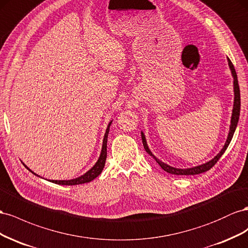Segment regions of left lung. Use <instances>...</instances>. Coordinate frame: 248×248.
I'll return each mask as SVG.
<instances>
[{"mask_svg":"<svg viewBox=\"0 0 248 248\" xmlns=\"http://www.w3.org/2000/svg\"><path fill=\"white\" fill-rule=\"evenodd\" d=\"M229 61V65L230 68L232 70V75L234 77V91H235V100H234V109H232V120H231V128H230V133H229V136L228 139H226V142L223 146L222 150L220 151L216 157L214 159H212L211 161L207 162L206 164H202L200 166H196L193 168H188V169H179V168H174L169 166L163 162L159 161L157 158L155 157V155L152 154V152L150 151V148H148L147 144H146V140H145V136L143 135V133H141V138H142V143L144 146V150L146 151V153L148 155H151L152 157L155 160V162L162 167V169H164V170L168 173H171V174H178V175H190V174H199V173H202V172H206L208 171L209 169H211L213 167L216 163L217 161L220 159L221 155H223V153L226 151V148H228L231 140L232 138V135H234L235 130H236V126L238 124V120H239V115H240V106H241V102H240V89H239V85H238V79H237V74H236V70L234 65H232V61L228 58Z\"/></svg>","mask_w":248,"mask_h":248,"instance_id":"left-lung-1","label":"left lung"}]
</instances>
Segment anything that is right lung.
Returning a JSON list of instances; mask_svg holds the SVG:
<instances>
[{"label":"right lung","instance_id":"obj_1","mask_svg":"<svg viewBox=\"0 0 248 248\" xmlns=\"http://www.w3.org/2000/svg\"><path fill=\"white\" fill-rule=\"evenodd\" d=\"M112 122L109 123V125L107 130H106V133H105V137H104V140H103V147H102V153H101V155L100 158H98L97 162L95 163V165L90 169V170H88L86 173L83 174L82 176H80V178H77V179H74V180H68V181H55V180H51L49 182L52 183H55V184H58V185H68V186H72V185H79V184H84V183H88V182H91L93 180H94L97 175H100L103 168L105 166V162H106V159H107V138H108V134H109V126L111 124ZM27 167V166H26ZM27 169H29L27 167ZM30 170V169H29ZM31 171V170H30ZM32 173H34L33 171H31ZM36 174V173H34ZM37 175V174H36Z\"/></svg>","mask_w":248,"mask_h":248}]
</instances>
